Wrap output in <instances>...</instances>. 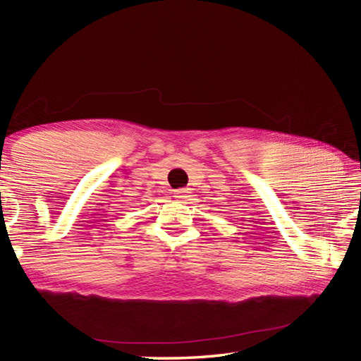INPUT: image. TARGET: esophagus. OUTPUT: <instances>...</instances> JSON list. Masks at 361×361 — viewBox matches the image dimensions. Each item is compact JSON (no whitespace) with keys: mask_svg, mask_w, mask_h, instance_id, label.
Returning a JSON list of instances; mask_svg holds the SVG:
<instances>
[{"mask_svg":"<svg viewBox=\"0 0 361 361\" xmlns=\"http://www.w3.org/2000/svg\"><path fill=\"white\" fill-rule=\"evenodd\" d=\"M175 197L176 199H186L188 197V191H186V189H176V191H175Z\"/></svg>","mask_w":361,"mask_h":361,"instance_id":"obj_1","label":"esophagus"}]
</instances>
